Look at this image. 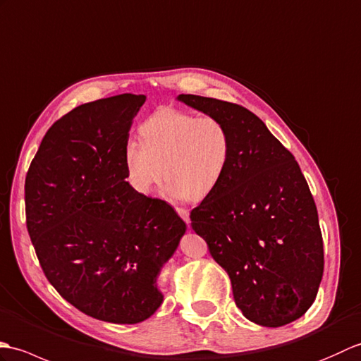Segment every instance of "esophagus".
Segmentation results:
<instances>
[{"label":"esophagus","instance_id":"1","mask_svg":"<svg viewBox=\"0 0 361 361\" xmlns=\"http://www.w3.org/2000/svg\"><path fill=\"white\" fill-rule=\"evenodd\" d=\"M176 212H178V214L180 216L183 221H185L187 224H190V213H188V210H185V208H180V207H176Z\"/></svg>","mask_w":361,"mask_h":361}]
</instances>
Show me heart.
<instances>
[{
    "label": "heart",
    "instance_id": "1",
    "mask_svg": "<svg viewBox=\"0 0 361 361\" xmlns=\"http://www.w3.org/2000/svg\"><path fill=\"white\" fill-rule=\"evenodd\" d=\"M139 134L140 142L130 140L123 148L126 179L139 195L148 196L164 171L170 196L199 201L226 176L231 137L219 118L162 108L140 125Z\"/></svg>",
    "mask_w": 361,
    "mask_h": 361
}]
</instances>
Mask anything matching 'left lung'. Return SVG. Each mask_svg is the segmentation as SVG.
Returning <instances> with one entry per match:
<instances>
[{"label":"left lung","instance_id":"left-lung-1","mask_svg":"<svg viewBox=\"0 0 361 361\" xmlns=\"http://www.w3.org/2000/svg\"><path fill=\"white\" fill-rule=\"evenodd\" d=\"M179 102L219 118L231 137L221 183L191 210V227L227 271L250 322L279 327L306 314L323 278V236L300 165L252 111L201 95Z\"/></svg>","mask_w":361,"mask_h":361}]
</instances>
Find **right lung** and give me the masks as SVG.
I'll list each match as a JSON object with an SVG mask.
<instances>
[{
    "label": "right lung",
    "mask_w": 361,
    "mask_h": 361,
    "mask_svg": "<svg viewBox=\"0 0 361 361\" xmlns=\"http://www.w3.org/2000/svg\"><path fill=\"white\" fill-rule=\"evenodd\" d=\"M145 95L80 105L42 140L24 185L26 224L46 278L102 322L135 324L160 307L157 276L187 230L162 199L128 183L123 148Z\"/></svg>",
    "instance_id": "right-lung-1"
}]
</instances>
